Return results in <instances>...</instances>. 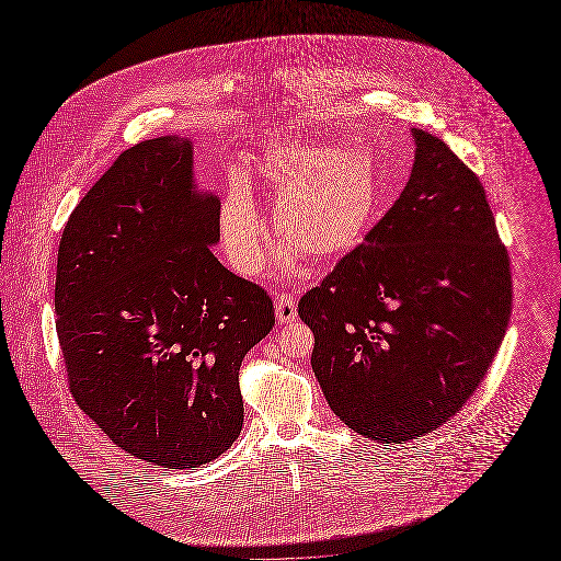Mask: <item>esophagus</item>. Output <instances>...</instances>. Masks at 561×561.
Segmentation results:
<instances>
[{"label": "esophagus", "instance_id": "obj_1", "mask_svg": "<svg viewBox=\"0 0 561 561\" xmlns=\"http://www.w3.org/2000/svg\"><path fill=\"white\" fill-rule=\"evenodd\" d=\"M276 318L278 322H293L297 318V299L290 293L276 297Z\"/></svg>", "mask_w": 561, "mask_h": 561}]
</instances>
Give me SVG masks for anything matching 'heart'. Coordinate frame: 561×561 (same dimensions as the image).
I'll return each instance as SVG.
<instances>
[{"mask_svg":"<svg viewBox=\"0 0 561 561\" xmlns=\"http://www.w3.org/2000/svg\"><path fill=\"white\" fill-rule=\"evenodd\" d=\"M268 182L280 192L274 206L278 239L313 260H332L358 245L381 206L377 165L358 147L287 142L264 159ZM219 241L229 264L257 276L266 264V233L248 184L236 178L219 203Z\"/></svg>","mask_w":561,"mask_h":561,"instance_id":"b5f03b06","label":"heart"}]
</instances>
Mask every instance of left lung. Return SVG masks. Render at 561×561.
I'll return each mask as SVG.
<instances>
[{
    "label": "left lung",
    "instance_id": "left-lung-1",
    "mask_svg": "<svg viewBox=\"0 0 561 561\" xmlns=\"http://www.w3.org/2000/svg\"><path fill=\"white\" fill-rule=\"evenodd\" d=\"M400 198L299 299L332 412L383 445L447 423L484 381L513 311L486 192L426 130Z\"/></svg>",
    "mask_w": 561,
    "mask_h": 561
}]
</instances>
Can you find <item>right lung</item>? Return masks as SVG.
I'll use <instances>...</instances> for the list:
<instances>
[{
  "label": "right lung",
  "mask_w": 561,
  "mask_h": 561,
  "mask_svg": "<svg viewBox=\"0 0 561 561\" xmlns=\"http://www.w3.org/2000/svg\"><path fill=\"white\" fill-rule=\"evenodd\" d=\"M219 201L194 194L192 145L126 149L67 219L56 330L79 410L116 447L190 470L243 428L239 369L276 322L268 293L219 264Z\"/></svg>",
  "instance_id": "right-lung-1"
}]
</instances>
